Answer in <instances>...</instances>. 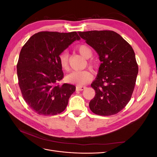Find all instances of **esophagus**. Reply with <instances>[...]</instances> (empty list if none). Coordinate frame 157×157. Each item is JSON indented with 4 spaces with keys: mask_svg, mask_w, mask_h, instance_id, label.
<instances>
[{
    "mask_svg": "<svg viewBox=\"0 0 157 157\" xmlns=\"http://www.w3.org/2000/svg\"><path fill=\"white\" fill-rule=\"evenodd\" d=\"M85 88H86V86H77L76 87V90H77V91H82V90H84Z\"/></svg>",
    "mask_w": 157,
    "mask_h": 157,
    "instance_id": "esophagus-1",
    "label": "esophagus"
}]
</instances>
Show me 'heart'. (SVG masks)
I'll return each mask as SVG.
<instances>
[{
	"label": "heart",
	"mask_w": 157,
	"mask_h": 157,
	"mask_svg": "<svg viewBox=\"0 0 157 157\" xmlns=\"http://www.w3.org/2000/svg\"><path fill=\"white\" fill-rule=\"evenodd\" d=\"M80 55L85 58H89L92 55V51L86 44H80L77 48ZM59 62L61 69L67 71L69 69V54L67 51H63L59 56ZM89 65L91 67L96 65L93 61H90ZM92 73L88 70L75 71L66 77V80L69 83L75 84L78 86H82L87 84L92 79Z\"/></svg>",
	"instance_id": "1"
}]
</instances>
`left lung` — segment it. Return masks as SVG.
<instances>
[{"instance_id": "left-lung-1", "label": "left lung", "mask_w": 157, "mask_h": 157, "mask_svg": "<svg viewBox=\"0 0 157 157\" xmlns=\"http://www.w3.org/2000/svg\"><path fill=\"white\" fill-rule=\"evenodd\" d=\"M79 36L96 51L101 62L91 86L96 92L89 107L94 113L110 116L120 112L134 92L138 65L134 51L113 31L78 32Z\"/></svg>"}]
</instances>
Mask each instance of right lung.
Segmentation results:
<instances>
[{"label": "right lung", "instance_id": "obj_1", "mask_svg": "<svg viewBox=\"0 0 157 157\" xmlns=\"http://www.w3.org/2000/svg\"><path fill=\"white\" fill-rule=\"evenodd\" d=\"M77 32L37 33L22 47L17 64L18 84L22 96L39 115L63 112L76 87L58 82L63 78L59 56L76 40Z\"/></svg>", "mask_w": 157, "mask_h": 157}]
</instances>
